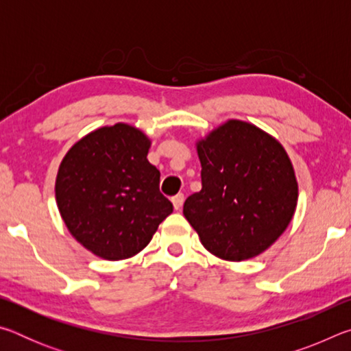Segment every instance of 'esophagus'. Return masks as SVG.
Instances as JSON below:
<instances>
[{
  "instance_id": "1",
  "label": "esophagus",
  "mask_w": 351,
  "mask_h": 351,
  "mask_svg": "<svg viewBox=\"0 0 351 351\" xmlns=\"http://www.w3.org/2000/svg\"><path fill=\"white\" fill-rule=\"evenodd\" d=\"M171 203H173L175 210H180L181 207H182V204H184V195H182V193L176 195V197L171 198Z\"/></svg>"
}]
</instances>
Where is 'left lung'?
Listing matches in <instances>:
<instances>
[{
    "label": "left lung",
    "mask_w": 351,
    "mask_h": 351,
    "mask_svg": "<svg viewBox=\"0 0 351 351\" xmlns=\"http://www.w3.org/2000/svg\"><path fill=\"white\" fill-rule=\"evenodd\" d=\"M199 192L184 217L210 254L243 261L266 251L295 212L299 187L280 142L252 123L230 119L197 142Z\"/></svg>",
    "instance_id": "left-lung-1"
}]
</instances>
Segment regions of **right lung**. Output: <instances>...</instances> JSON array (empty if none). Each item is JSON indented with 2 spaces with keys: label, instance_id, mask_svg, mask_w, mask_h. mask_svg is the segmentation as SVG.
Returning a JSON list of instances; mask_svg holds the SVG:
<instances>
[{
  "label": "right lung",
  "instance_id": "1",
  "mask_svg": "<svg viewBox=\"0 0 351 351\" xmlns=\"http://www.w3.org/2000/svg\"><path fill=\"white\" fill-rule=\"evenodd\" d=\"M152 141L116 123L86 134L58 167L56 199L71 235L105 260L141 252L173 212L159 192V170L148 162Z\"/></svg>",
  "mask_w": 351,
  "mask_h": 351
}]
</instances>
